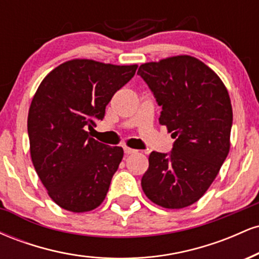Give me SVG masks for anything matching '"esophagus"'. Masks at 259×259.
Segmentation results:
<instances>
[{
	"label": "esophagus",
	"mask_w": 259,
	"mask_h": 259,
	"mask_svg": "<svg viewBox=\"0 0 259 259\" xmlns=\"http://www.w3.org/2000/svg\"><path fill=\"white\" fill-rule=\"evenodd\" d=\"M124 152H125V154H133V153H136L138 151L134 150V148H130V147H124Z\"/></svg>",
	"instance_id": "esophagus-1"
}]
</instances>
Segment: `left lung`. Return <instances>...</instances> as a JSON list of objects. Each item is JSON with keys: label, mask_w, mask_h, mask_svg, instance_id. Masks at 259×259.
<instances>
[{"label": "left lung", "mask_w": 259, "mask_h": 259, "mask_svg": "<svg viewBox=\"0 0 259 259\" xmlns=\"http://www.w3.org/2000/svg\"><path fill=\"white\" fill-rule=\"evenodd\" d=\"M138 74L162 107L159 124L175 139L169 153L151 152L142 190L163 208L191 206L214 181L230 150L227 88L203 62L186 55L141 64Z\"/></svg>", "instance_id": "obj_1"}]
</instances>
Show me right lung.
<instances>
[{
    "mask_svg": "<svg viewBox=\"0 0 259 259\" xmlns=\"http://www.w3.org/2000/svg\"><path fill=\"white\" fill-rule=\"evenodd\" d=\"M138 65L72 59L41 81L28 114L32 164L59 207L89 212L102 203L123 159L121 147L91 138L113 95L135 75Z\"/></svg>",
    "mask_w": 259,
    "mask_h": 259,
    "instance_id": "obj_1",
    "label": "right lung"
}]
</instances>
